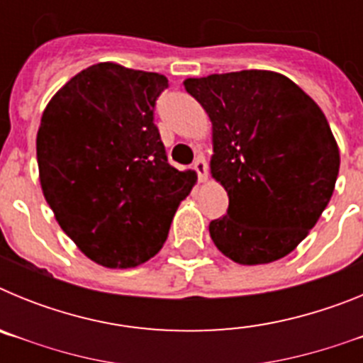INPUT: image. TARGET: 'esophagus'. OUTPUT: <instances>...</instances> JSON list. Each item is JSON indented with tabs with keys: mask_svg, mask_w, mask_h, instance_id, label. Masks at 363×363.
I'll use <instances>...</instances> for the list:
<instances>
[{
	"mask_svg": "<svg viewBox=\"0 0 363 363\" xmlns=\"http://www.w3.org/2000/svg\"><path fill=\"white\" fill-rule=\"evenodd\" d=\"M194 169H196L200 182H207V162H205L203 156H198L196 162H194Z\"/></svg>",
	"mask_w": 363,
	"mask_h": 363,
	"instance_id": "1",
	"label": "esophagus"
}]
</instances>
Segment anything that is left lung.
Wrapping results in <instances>:
<instances>
[{
	"label": "left lung",
	"mask_w": 363,
	"mask_h": 363,
	"mask_svg": "<svg viewBox=\"0 0 363 363\" xmlns=\"http://www.w3.org/2000/svg\"><path fill=\"white\" fill-rule=\"evenodd\" d=\"M213 121L211 174L229 211L211 221L218 251L240 265L293 252L335 191L340 150L325 114L287 76L240 70L187 78Z\"/></svg>",
	"instance_id": "obj_1"
}]
</instances>
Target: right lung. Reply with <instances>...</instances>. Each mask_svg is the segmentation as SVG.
Returning a JSON list of instances; mask_svg holds the SVG:
<instances>
[{"mask_svg": "<svg viewBox=\"0 0 363 363\" xmlns=\"http://www.w3.org/2000/svg\"><path fill=\"white\" fill-rule=\"evenodd\" d=\"M167 78L96 63L52 96L36 136L40 184L79 251L108 269L156 256L196 172L167 162L154 101Z\"/></svg>", "mask_w": 363, "mask_h": 363, "instance_id": "add662e5", "label": "right lung"}]
</instances>
